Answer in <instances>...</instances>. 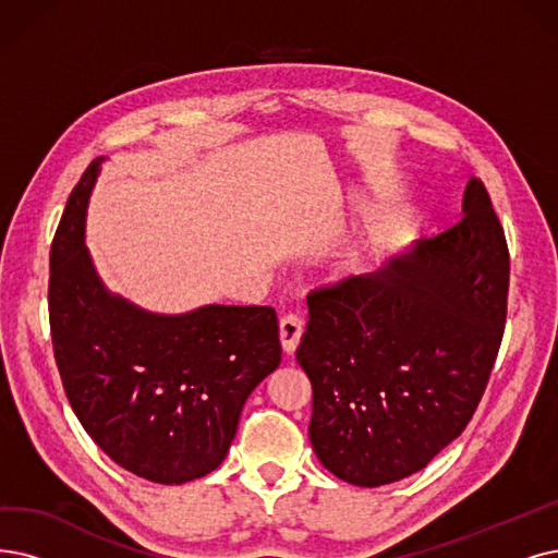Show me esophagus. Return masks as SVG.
<instances>
[{"mask_svg":"<svg viewBox=\"0 0 558 558\" xmlns=\"http://www.w3.org/2000/svg\"><path fill=\"white\" fill-rule=\"evenodd\" d=\"M304 331V320L300 314H286L279 323V339H281V348L286 354H293L300 345Z\"/></svg>","mask_w":558,"mask_h":558,"instance_id":"34e87169","label":"esophagus"}]
</instances>
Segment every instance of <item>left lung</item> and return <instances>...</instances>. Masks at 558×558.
Here are the masks:
<instances>
[{"label":"left lung","instance_id":"8db88e82","mask_svg":"<svg viewBox=\"0 0 558 558\" xmlns=\"http://www.w3.org/2000/svg\"><path fill=\"white\" fill-rule=\"evenodd\" d=\"M462 219L373 277L308 293L298 362L325 470L377 487L423 470L472 421L508 311L510 258L481 178Z\"/></svg>","mask_w":558,"mask_h":558}]
</instances>
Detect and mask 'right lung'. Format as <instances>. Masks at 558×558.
Wrapping results in <instances>:
<instances>
[{"mask_svg":"<svg viewBox=\"0 0 558 558\" xmlns=\"http://www.w3.org/2000/svg\"><path fill=\"white\" fill-rule=\"evenodd\" d=\"M96 158L73 187L50 250V333L82 428L153 483L202 478L225 460L244 400L281 362L272 306L210 304L155 316L100 283L84 247Z\"/></svg>","mask_w":558,"mask_h":558,"instance_id":"1","label":"right lung"}]
</instances>
